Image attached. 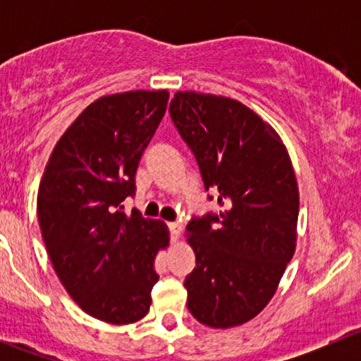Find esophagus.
<instances>
[{"mask_svg":"<svg viewBox=\"0 0 361 361\" xmlns=\"http://www.w3.org/2000/svg\"><path fill=\"white\" fill-rule=\"evenodd\" d=\"M167 227H169L171 232V241H176V239L180 238L181 231H183V225H181L180 221H171V224H167Z\"/></svg>","mask_w":361,"mask_h":361,"instance_id":"34e87169","label":"esophagus"}]
</instances>
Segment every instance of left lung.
I'll list each match as a JSON object with an SVG mask.
<instances>
[{"mask_svg": "<svg viewBox=\"0 0 361 361\" xmlns=\"http://www.w3.org/2000/svg\"><path fill=\"white\" fill-rule=\"evenodd\" d=\"M169 113L204 188L224 207L187 225L195 251L183 283L188 311L213 329L243 325L267 305L295 253L298 188L288 152L271 126L228 97L176 92Z\"/></svg>", "mask_w": 361, "mask_h": 361, "instance_id": "8db88e82", "label": "left lung"}]
</instances>
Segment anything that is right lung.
Instances as JSON below:
<instances>
[{
	"mask_svg": "<svg viewBox=\"0 0 361 361\" xmlns=\"http://www.w3.org/2000/svg\"><path fill=\"white\" fill-rule=\"evenodd\" d=\"M167 90L99 97L80 113L50 155L38 190L47 253L73 300L94 318L127 325L150 309L164 221L127 214L136 171L164 113Z\"/></svg>",
	"mask_w": 361,
	"mask_h": 361,
	"instance_id": "obj_1",
	"label": "right lung"
}]
</instances>
